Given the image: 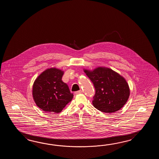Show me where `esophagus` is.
Returning a JSON list of instances; mask_svg holds the SVG:
<instances>
[{
  "instance_id": "obj_1",
  "label": "esophagus",
  "mask_w": 159,
  "mask_h": 159,
  "mask_svg": "<svg viewBox=\"0 0 159 159\" xmlns=\"http://www.w3.org/2000/svg\"><path fill=\"white\" fill-rule=\"evenodd\" d=\"M82 93V90H79V91L75 92V94H81V93Z\"/></svg>"
}]
</instances>
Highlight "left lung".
Segmentation results:
<instances>
[{
    "label": "left lung",
    "instance_id": "left-lung-1",
    "mask_svg": "<svg viewBox=\"0 0 159 159\" xmlns=\"http://www.w3.org/2000/svg\"><path fill=\"white\" fill-rule=\"evenodd\" d=\"M95 89L93 105L98 110L112 113L122 108L129 99L130 89L125 78L110 68L84 69Z\"/></svg>",
    "mask_w": 159,
    "mask_h": 159
}]
</instances>
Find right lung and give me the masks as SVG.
Here are the masks:
<instances>
[{
  "label": "right lung",
  "mask_w": 159,
  "mask_h": 159,
  "mask_svg": "<svg viewBox=\"0 0 159 159\" xmlns=\"http://www.w3.org/2000/svg\"><path fill=\"white\" fill-rule=\"evenodd\" d=\"M64 73V71L57 68H48L34 82V101L45 112H60L73 98L68 84L62 81Z\"/></svg>",
  "instance_id": "1"
}]
</instances>
